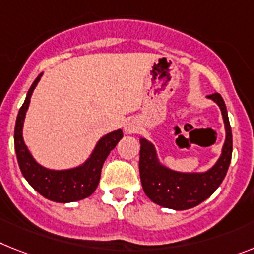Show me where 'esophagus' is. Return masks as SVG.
<instances>
[{
  "label": "esophagus",
  "instance_id": "1",
  "mask_svg": "<svg viewBox=\"0 0 254 254\" xmlns=\"http://www.w3.org/2000/svg\"><path fill=\"white\" fill-rule=\"evenodd\" d=\"M137 129H139V125H137V122L133 121V119H129V121H127V122L125 123L126 133H135Z\"/></svg>",
  "mask_w": 254,
  "mask_h": 254
}]
</instances>
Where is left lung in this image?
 Masks as SVG:
<instances>
[{
  "label": "left lung",
  "instance_id": "left-lung-1",
  "mask_svg": "<svg viewBox=\"0 0 254 254\" xmlns=\"http://www.w3.org/2000/svg\"><path fill=\"white\" fill-rule=\"evenodd\" d=\"M219 106L225 122L226 140L221 157L213 167L204 173H182L161 163L156 146L140 137V179L142 190L154 204L174 210H187L197 206L214 193L227 174L232 156V132L227 109L219 93L207 96Z\"/></svg>",
  "mask_w": 254,
  "mask_h": 254
}]
</instances>
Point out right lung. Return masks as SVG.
Here are the masks:
<instances>
[{
    "label": "right lung",
    "mask_w": 254,
    "mask_h": 254,
    "mask_svg": "<svg viewBox=\"0 0 254 254\" xmlns=\"http://www.w3.org/2000/svg\"><path fill=\"white\" fill-rule=\"evenodd\" d=\"M41 76L43 74H40L32 83L24 104L19 109L16 117L14 144L19 167L31 187L48 200L62 204L83 200L89 197L97 188L102 165L108 158L109 153L114 149L119 140L123 137V132L122 129H117L102 136L94 146L89 158L79 166L67 170H50L41 166L29 153L23 140V125L26 113L31 102V96Z\"/></svg>",
    "instance_id": "right-lung-1"
}]
</instances>
